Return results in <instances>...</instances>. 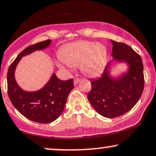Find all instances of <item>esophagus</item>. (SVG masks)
Masks as SVG:
<instances>
[{
    "label": "esophagus",
    "instance_id": "34e87169",
    "mask_svg": "<svg viewBox=\"0 0 156 156\" xmlns=\"http://www.w3.org/2000/svg\"><path fill=\"white\" fill-rule=\"evenodd\" d=\"M80 81V79H79V78H76V79L74 80V85H77L79 82Z\"/></svg>",
    "mask_w": 156,
    "mask_h": 156
}]
</instances>
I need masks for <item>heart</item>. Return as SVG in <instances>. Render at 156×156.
<instances>
[{
	"mask_svg": "<svg viewBox=\"0 0 156 156\" xmlns=\"http://www.w3.org/2000/svg\"><path fill=\"white\" fill-rule=\"evenodd\" d=\"M60 58L70 67L80 65V70L86 76L95 77L102 72L106 64V48L101 44L89 41H78L66 45Z\"/></svg>",
	"mask_w": 156,
	"mask_h": 156,
	"instance_id": "heart-1",
	"label": "heart"
}]
</instances>
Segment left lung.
Listing matches in <instances>:
<instances>
[{"label":"left lung","mask_w":156,"mask_h":156,"mask_svg":"<svg viewBox=\"0 0 156 156\" xmlns=\"http://www.w3.org/2000/svg\"><path fill=\"white\" fill-rule=\"evenodd\" d=\"M111 42L112 60L127 63L128 70L119 78H111L109 62L102 76L91 80V90L87 96L94 110L108 119L129 112L141 97L144 85L141 57L128 45L112 40Z\"/></svg>","instance_id":"obj_1"}]
</instances>
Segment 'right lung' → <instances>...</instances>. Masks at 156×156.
<instances>
[{"mask_svg":"<svg viewBox=\"0 0 156 156\" xmlns=\"http://www.w3.org/2000/svg\"><path fill=\"white\" fill-rule=\"evenodd\" d=\"M51 43V40H46L28 46L11 64L7 73L8 95L12 105L27 119L41 123H51L59 117L67 97L74 87L73 79L62 80L53 73L42 89L36 91H26L16 83L14 73L22 57L35 51L44 49Z\"/></svg>","mask_w":156,"mask_h":156,"instance_id":"1","label":"right lung"}]
</instances>
